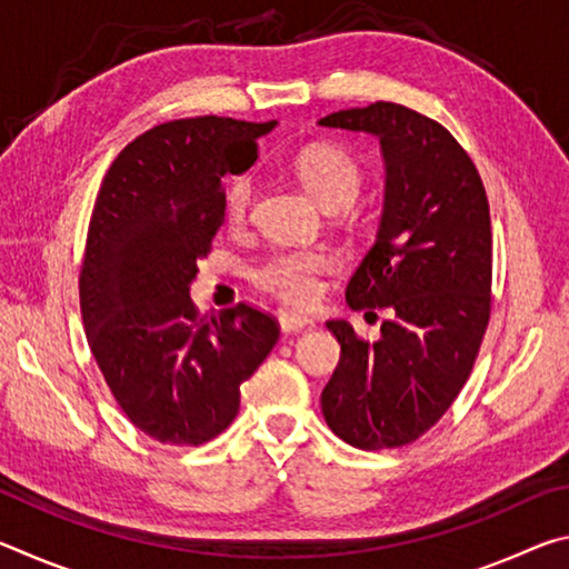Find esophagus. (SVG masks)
<instances>
[{
	"instance_id": "34e87169",
	"label": "esophagus",
	"mask_w": 569,
	"mask_h": 569,
	"mask_svg": "<svg viewBox=\"0 0 569 569\" xmlns=\"http://www.w3.org/2000/svg\"><path fill=\"white\" fill-rule=\"evenodd\" d=\"M278 323H281L283 333H298V331L311 329L313 319H308V316L296 313V311H281V316H278Z\"/></svg>"
}]
</instances>
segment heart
I'll list each match as a JSON object with an SVG mask.
<instances>
[{"label": "heart", "mask_w": 569, "mask_h": 569, "mask_svg": "<svg viewBox=\"0 0 569 569\" xmlns=\"http://www.w3.org/2000/svg\"><path fill=\"white\" fill-rule=\"evenodd\" d=\"M296 178L323 208L351 206L361 190V168L339 148H306L293 160ZM253 180L238 178L226 190L228 220L240 223L253 203ZM331 268L323 250H276L253 266L250 278L283 301L306 303L319 293V276Z\"/></svg>", "instance_id": "1"}]
</instances>
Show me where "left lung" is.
Returning <instances> with one entry per match:
<instances>
[{"label":"left lung","mask_w":569,"mask_h":569,"mask_svg":"<svg viewBox=\"0 0 569 569\" xmlns=\"http://www.w3.org/2000/svg\"><path fill=\"white\" fill-rule=\"evenodd\" d=\"M321 128L373 134L387 168L377 240L346 303L389 308L381 339L326 321L341 359L321 411L346 445L403 447L441 419L475 366L492 306V223L475 162L451 132L397 102L339 110Z\"/></svg>","instance_id":"obj_1"}]
</instances>
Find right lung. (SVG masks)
Instances as JSON below:
<instances>
[{"label": "right lung", "instance_id": "add662e5", "mask_svg": "<svg viewBox=\"0 0 569 569\" xmlns=\"http://www.w3.org/2000/svg\"><path fill=\"white\" fill-rule=\"evenodd\" d=\"M271 122L188 118L158 124L104 176L80 271L90 351L128 419L162 445L218 437L278 341L271 316L238 303L198 313L190 283L226 216L223 178L258 160Z\"/></svg>", "mask_w": 569, "mask_h": 569}]
</instances>
